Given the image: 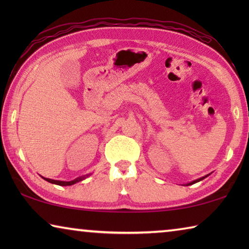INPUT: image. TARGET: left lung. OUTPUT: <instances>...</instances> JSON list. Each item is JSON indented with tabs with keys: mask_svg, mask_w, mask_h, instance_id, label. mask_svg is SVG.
Returning <instances> with one entry per match:
<instances>
[{
	"mask_svg": "<svg viewBox=\"0 0 249 249\" xmlns=\"http://www.w3.org/2000/svg\"><path fill=\"white\" fill-rule=\"evenodd\" d=\"M209 175H206V176H204V177H202V178H200V179H196V180H195V181H192V182H189L187 185H191V184H193V183H196V182H199V181H201V180H203L204 178H206V177H208Z\"/></svg>",
	"mask_w": 249,
	"mask_h": 249,
	"instance_id": "obj_1",
	"label": "left lung"
}]
</instances>
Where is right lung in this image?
Listing matches in <instances>:
<instances>
[{
  "label": "right lung",
  "mask_w": 249,
  "mask_h": 249,
  "mask_svg": "<svg viewBox=\"0 0 249 249\" xmlns=\"http://www.w3.org/2000/svg\"><path fill=\"white\" fill-rule=\"evenodd\" d=\"M86 177H88V176H86ZM86 177H79V178H77V179H74V180H71V181H59V180H53V179H48V178H43L46 180V181H48V182H50V183H53V184H58V185H72V184H74V183H77V182H79V181H81V180H83L84 178H86Z\"/></svg>",
  "instance_id": "right-lung-1"
}]
</instances>
